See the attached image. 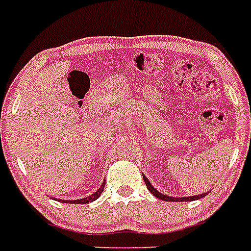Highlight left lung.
Listing matches in <instances>:
<instances>
[{
	"label": "left lung",
	"mask_w": 251,
	"mask_h": 251,
	"mask_svg": "<svg viewBox=\"0 0 251 251\" xmlns=\"http://www.w3.org/2000/svg\"><path fill=\"white\" fill-rule=\"evenodd\" d=\"M143 179H145L146 182V186H147V188L150 190L151 194L153 195V196H156L157 199H159V200H163V201H179V202H183V201H194V200H199V199H202V197H205L206 195L208 194V192H205V194H201V195H196V196H187V197H174V196H167V195L162 194V192L157 191L156 188L153 187L152 185H151V182L147 179V177L143 175Z\"/></svg>",
	"instance_id": "obj_1"
}]
</instances>
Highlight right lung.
Wrapping results in <instances>:
<instances>
[{"label":"right lung","instance_id":"right-lung-1","mask_svg":"<svg viewBox=\"0 0 251 251\" xmlns=\"http://www.w3.org/2000/svg\"><path fill=\"white\" fill-rule=\"evenodd\" d=\"M104 186H105V181L101 183L100 187H99L98 190H97V191L92 195V196L84 197V199H80V200H61V199H60V200H57V201H60V202H64V203H89V202H93V201H95L97 199H99V196H100V194L103 192V190H104Z\"/></svg>","mask_w":251,"mask_h":251}]
</instances>
